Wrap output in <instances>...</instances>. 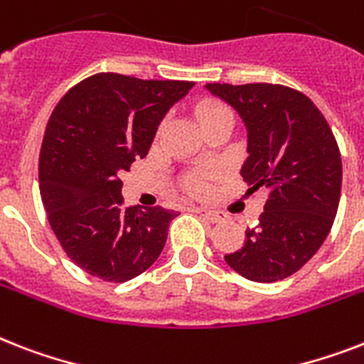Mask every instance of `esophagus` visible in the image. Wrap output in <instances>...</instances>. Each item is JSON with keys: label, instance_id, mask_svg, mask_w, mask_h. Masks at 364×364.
I'll list each match as a JSON object with an SVG mask.
<instances>
[{"label": "esophagus", "instance_id": "obj_1", "mask_svg": "<svg viewBox=\"0 0 364 364\" xmlns=\"http://www.w3.org/2000/svg\"><path fill=\"white\" fill-rule=\"evenodd\" d=\"M196 211L202 213V217L213 224H218L223 223V220H226V215L220 211H211V209H196Z\"/></svg>", "mask_w": 364, "mask_h": 364}]
</instances>
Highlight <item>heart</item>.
I'll return each instance as SVG.
<instances>
[{
    "instance_id": "1",
    "label": "heart",
    "mask_w": 364,
    "mask_h": 364,
    "mask_svg": "<svg viewBox=\"0 0 364 364\" xmlns=\"http://www.w3.org/2000/svg\"><path fill=\"white\" fill-rule=\"evenodd\" d=\"M217 114H230V110L223 105H208V106H203L202 115H200V117H202V121H205ZM205 188H208V183H205L203 177H194V179L191 181V191L196 192V194H202Z\"/></svg>"
}]
</instances>
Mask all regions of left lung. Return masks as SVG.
<instances>
[{"mask_svg":"<svg viewBox=\"0 0 364 364\" xmlns=\"http://www.w3.org/2000/svg\"><path fill=\"white\" fill-rule=\"evenodd\" d=\"M239 112L249 131L241 177L269 196L254 228L226 264L254 282L297 273L326 241L341 202L342 159L318 106L282 84H208Z\"/></svg>","mask_w":364,"mask_h":364,"instance_id":"1","label":"left lung"}]
</instances>
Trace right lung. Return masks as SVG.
Segmentation results:
<instances>
[{"label":"right lung","mask_w":364,"mask_h":364,"mask_svg":"<svg viewBox=\"0 0 364 364\" xmlns=\"http://www.w3.org/2000/svg\"><path fill=\"white\" fill-rule=\"evenodd\" d=\"M192 87L97 73L73 85L50 115L38 156L41 198L65 254L91 277L127 282L164 249L177 213L125 208L119 176L147 155L162 117Z\"/></svg>","instance_id":"add662e5"}]
</instances>
